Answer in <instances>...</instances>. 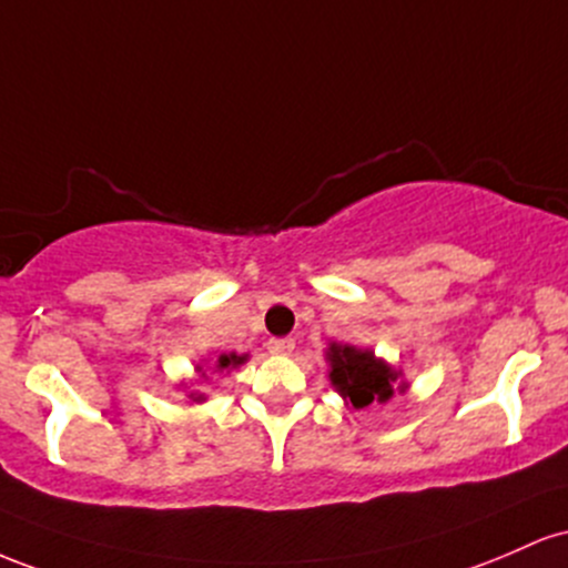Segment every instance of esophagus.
Segmentation results:
<instances>
[{
    "label": "esophagus",
    "instance_id": "esophagus-1",
    "mask_svg": "<svg viewBox=\"0 0 568 568\" xmlns=\"http://www.w3.org/2000/svg\"><path fill=\"white\" fill-rule=\"evenodd\" d=\"M267 352L276 356H290L295 352V341H292V337H273V341L267 343Z\"/></svg>",
    "mask_w": 568,
    "mask_h": 568
}]
</instances>
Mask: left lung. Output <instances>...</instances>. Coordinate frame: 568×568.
I'll use <instances>...</instances> for the list:
<instances>
[{
	"mask_svg": "<svg viewBox=\"0 0 568 568\" xmlns=\"http://www.w3.org/2000/svg\"><path fill=\"white\" fill-rule=\"evenodd\" d=\"M327 378L346 407L362 410L375 403H388L394 392L405 394L410 384L403 381V369L388 365L386 359L375 356L373 348L348 346V343H329L327 352Z\"/></svg>",
	"mask_w": 568,
	"mask_h": 568,
	"instance_id": "1",
	"label": "left lung"
}]
</instances>
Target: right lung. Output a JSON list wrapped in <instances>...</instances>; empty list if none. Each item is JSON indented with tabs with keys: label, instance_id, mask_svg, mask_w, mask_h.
Listing matches in <instances>:
<instances>
[{
	"label": "right lung",
	"instance_id": "add662e5",
	"mask_svg": "<svg viewBox=\"0 0 568 568\" xmlns=\"http://www.w3.org/2000/svg\"><path fill=\"white\" fill-rule=\"evenodd\" d=\"M250 359V354H216L214 359H209V356H203V359L195 365V381H180L176 388H182L184 392V399H187V405H201L206 403V394L201 392L199 386L209 384V381L214 378V375H231L235 367L244 365V362Z\"/></svg>",
	"mask_w": 568,
	"mask_h": 568
}]
</instances>
